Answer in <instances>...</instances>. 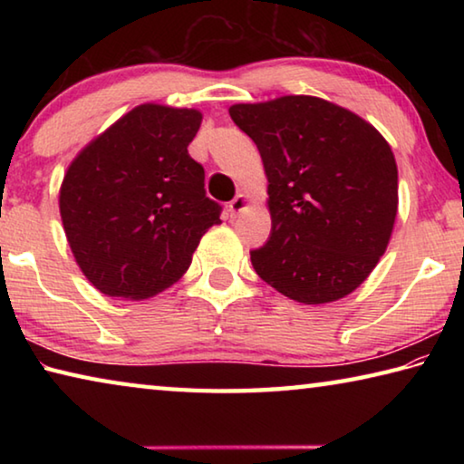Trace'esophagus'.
Here are the masks:
<instances>
[{
	"label": "esophagus",
	"mask_w": 464,
	"mask_h": 464,
	"mask_svg": "<svg viewBox=\"0 0 464 464\" xmlns=\"http://www.w3.org/2000/svg\"><path fill=\"white\" fill-rule=\"evenodd\" d=\"M247 207H249V196L247 194H237L229 202V213H231V217H237V215L243 213V210H247Z\"/></svg>",
	"instance_id": "34e87169"
}]
</instances>
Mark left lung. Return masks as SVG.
Returning <instances> with one entry per match:
<instances>
[{"instance_id": "8db88e82", "label": "left lung", "mask_w": 464, "mask_h": 464, "mask_svg": "<svg viewBox=\"0 0 464 464\" xmlns=\"http://www.w3.org/2000/svg\"><path fill=\"white\" fill-rule=\"evenodd\" d=\"M257 145L272 233L251 251L264 282L303 304L356 290L379 264L397 217V163L371 122L315 96L229 108Z\"/></svg>"}]
</instances>
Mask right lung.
Instances as JSON below:
<instances>
[{"label":"right lung","instance_id":"1","mask_svg":"<svg viewBox=\"0 0 464 464\" xmlns=\"http://www.w3.org/2000/svg\"><path fill=\"white\" fill-rule=\"evenodd\" d=\"M200 122L194 108L140 104L69 163L59 192L63 229L100 293L130 301L161 293L221 223L204 169L188 153Z\"/></svg>","mask_w":464,"mask_h":464}]
</instances>
